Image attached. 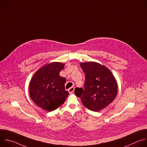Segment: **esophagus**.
<instances>
[{
	"label": "esophagus",
	"mask_w": 147,
	"mask_h": 147,
	"mask_svg": "<svg viewBox=\"0 0 147 147\" xmlns=\"http://www.w3.org/2000/svg\"><path fill=\"white\" fill-rule=\"evenodd\" d=\"M74 89H75V88H74V87H70V88L68 90V91H69V92H70V94H72V93L74 92Z\"/></svg>",
	"instance_id": "34e87169"
}]
</instances>
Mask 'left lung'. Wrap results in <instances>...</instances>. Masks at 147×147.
Listing matches in <instances>:
<instances>
[{"instance_id":"8db88e82","label":"left lung","mask_w":147,"mask_h":147,"mask_svg":"<svg viewBox=\"0 0 147 147\" xmlns=\"http://www.w3.org/2000/svg\"><path fill=\"white\" fill-rule=\"evenodd\" d=\"M80 66L85 76L84 87L76 88L77 96L87 109L98 112L106 108L116 98L117 84L112 72L96 62L82 63Z\"/></svg>"}]
</instances>
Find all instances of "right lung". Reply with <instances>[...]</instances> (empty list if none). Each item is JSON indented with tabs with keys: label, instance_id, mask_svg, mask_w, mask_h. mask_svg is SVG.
<instances>
[{
	"label": "right lung",
	"instance_id": "obj_1",
	"mask_svg": "<svg viewBox=\"0 0 147 147\" xmlns=\"http://www.w3.org/2000/svg\"><path fill=\"white\" fill-rule=\"evenodd\" d=\"M65 64L53 62L39 69L30 84L31 99L39 107L51 112L63 103L69 92L65 91V78L59 76Z\"/></svg>",
	"mask_w": 147,
	"mask_h": 147
}]
</instances>
